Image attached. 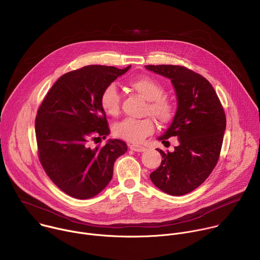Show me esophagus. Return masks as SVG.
I'll return each instance as SVG.
<instances>
[{
    "instance_id": "1",
    "label": "esophagus",
    "mask_w": 260,
    "mask_h": 260,
    "mask_svg": "<svg viewBox=\"0 0 260 260\" xmlns=\"http://www.w3.org/2000/svg\"><path fill=\"white\" fill-rule=\"evenodd\" d=\"M129 148L133 151H137V152H142V151H145L146 150V147L142 146V145H138V144H129Z\"/></svg>"
}]
</instances>
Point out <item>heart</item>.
I'll use <instances>...</instances> for the list:
<instances>
[{
    "instance_id": "1",
    "label": "heart",
    "mask_w": 260,
    "mask_h": 260,
    "mask_svg": "<svg viewBox=\"0 0 260 260\" xmlns=\"http://www.w3.org/2000/svg\"><path fill=\"white\" fill-rule=\"evenodd\" d=\"M128 84L131 89L148 101L145 114L151 115L160 125L172 122L176 114V105L172 99L164 95V86L158 81L143 75L131 79ZM100 104L107 115L111 117L119 115L121 98L115 84L112 83L105 87L100 98ZM154 130L155 123L150 117L143 119L127 118L113 126L114 136L130 142H139L152 134Z\"/></svg>"
}]
</instances>
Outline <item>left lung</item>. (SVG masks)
Masks as SVG:
<instances>
[{
    "label": "left lung",
    "instance_id": "8db88e82",
    "mask_svg": "<svg viewBox=\"0 0 260 260\" xmlns=\"http://www.w3.org/2000/svg\"><path fill=\"white\" fill-rule=\"evenodd\" d=\"M145 68L171 79L178 100L174 120L158 140L166 144L170 137H178L179 144L173 152L157 149L164 159L150 180L170 195H184L199 187L216 166L225 114L212 85L200 74L179 65Z\"/></svg>",
    "mask_w": 260,
    "mask_h": 260
}]
</instances>
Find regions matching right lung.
I'll return each instance as SVG.
<instances>
[{
    "mask_svg": "<svg viewBox=\"0 0 260 260\" xmlns=\"http://www.w3.org/2000/svg\"><path fill=\"white\" fill-rule=\"evenodd\" d=\"M131 66L88 65L62 75L49 90L36 118L40 161L54 184L66 194L87 199L106 188L114 162L127 151L126 142L105 139L110 128L100 98L105 87Z\"/></svg>",
    "mask_w": 260,
    "mask_h": 260,
    "instance_id": "obj_1",
    "label": "right lung"
}]
</instances>
